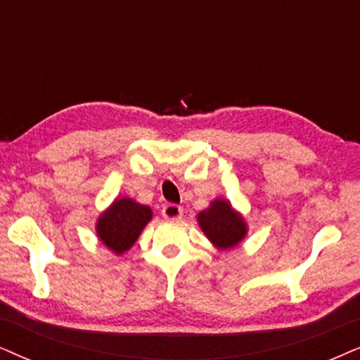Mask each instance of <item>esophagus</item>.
Instances as JSON below:
<instances>
[{
    "label": "esophagus",
    "instance_id": "esophagus-1",
    "mask_svg": "<svg viewBox=\"0 0 360 360\" xmlns=\"http://www.w3.org/2000/svg\"><path fill=\"white\" fill-rule=\"evenodd\" d=\"M162 216H165V219L167 221L181 219V216H183V207L177 206V204H166V206L162 207Z\"/></svg>",
    "mask_w": 360,
    "mask_h": 360
}]
</instances>
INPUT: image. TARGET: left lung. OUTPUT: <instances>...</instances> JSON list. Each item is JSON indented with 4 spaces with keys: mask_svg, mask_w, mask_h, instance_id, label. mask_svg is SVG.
Masks as SVG:
<instances>
[{
    "mask_svg": "<svg viewBox=\"0 0 360 360\" xmlns=\"http://www.w3.org/2000/svg\"><path fill=\"white\" fill-rule=\"evenodd\" d=\"M198 221L209 240L221 249L234 248L245 236L243 217L234 212L229 202L222 199L214 201L211 207L199 214Z\"/></svg>",
    "mask_w": 360,
    "mask_h": 360,
    "instance_id": "obj_1",
    "label": "left lung"
}]
</instances>
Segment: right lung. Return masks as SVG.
<instances>
[{"instance_id":"1","label":"right lung","mask_w":360,"mask_h":360,"mask_svg":"<svg viewBox=\"0 0 360 360\" xmlns=\"http://www.w3.org/2000/svg\"><path fill=\"white\" fill-rule=\"evenodd\" d=\"M153 211L133 199H116L112 206L99 217L96 231L103 244L111 251L122 254L139 238L143 227L151 219Z\"/></svg>"}]
</instances>
